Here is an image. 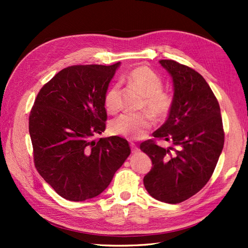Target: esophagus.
<instances>
[{
    "instance_id": "1",
    "label": "esophagus",
    "mask_w": 248,
    "mask_h": 248,
    "mask_svg": "<svg viewBox=\"0 0 248 248\" xmlns=\"http://www.w3.org/2000/svg\"><path fill=\"white\" fill-rule=\"evenodd\" d=\"M131 150H132V154H138V152L140 151V149H139V147L136 146L135 144H133V143H131Z\"/></svg>"
}]
</instances>
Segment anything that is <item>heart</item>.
Returning <instances> with one entry per match:
<instances>
[{
    "label": "heart",
    "instance_id": "1",
    "mask_svg": "<svg viewBox=\"0 0 248 248\" xmlns=\"http://www.w3.org/2000/svg\"><path fill=\"white\" fill-rule=\"evenodd\" d=\"M127 82L141 92L145 96V107L157 118L165 117L172 105V98L168 93L163 92L162 78L147 66H139L131 70L127 76ZM120 88L118 84L110 86L104 94L103 104L108 113H116L119 109ZM154 119L147 113L123 114L110 123L109 129L114 135L129 140L141 139L147 133Z\"/></svg>",
    "mask_w": 248,
    "mask_h": 248
}]
</instances>
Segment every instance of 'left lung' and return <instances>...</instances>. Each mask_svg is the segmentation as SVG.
Returning a JSON list of instances; mask_svg holds the SVG:
<instances>
[{"label": "left lung", "mask_w": 248, "mask_h": 248, "mask_svg": "<svg viewBox=\"0 0 248 248\" xmlns=\"http://www.w3.org/2000/svg\"><path fill=\"white\" fill-rule=\"evenodd\" d=\"M172 80V105L154 136L172 143L163 148L149 140L140 150L152 162L144 186L152 197L179 203L202 189L217 164L224 147L219 104L209 84L192 68L171 60L160 61Z\"/></svg>", "instance_id": "1"}]
</instances>
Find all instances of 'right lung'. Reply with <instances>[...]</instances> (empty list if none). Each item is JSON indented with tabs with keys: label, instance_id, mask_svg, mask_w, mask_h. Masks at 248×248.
<instances>
[{
	"label": "right lung",
	"instance_id": "1",
	"mask_svg": "<svg viewBox=\"0 0 248 248\" xmlns=\"http://www.w3.org/2000/svg\"><path fill=\"white\" fill-rule=\"evenodd\" d=\"M119 66L65 68L40 89L31 110L35 166L67 200L101 194L131 154L128 140L119 136L93 139L105 130L103 98Z\"/></svg>",
	"mask_w": 248,
	"mask_h": 248
}]
</instances>
